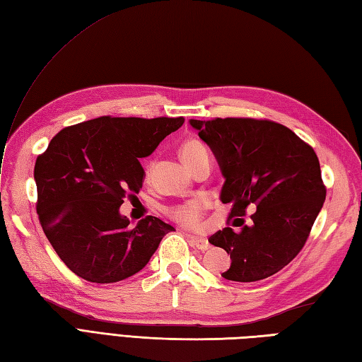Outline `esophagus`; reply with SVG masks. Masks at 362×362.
I'll list each match as a JSON object with an SVG mask.
<instances>
[{
	"label": "esophagus",
	"mask_w": 362,
	"mask_h": 362,
	"mask_svg": "<svg viewBox=\"0 0 362 362\" xmlns=\"http://www.w3.org/2000/svg\"><path fill=\"white\" fill-rule=\"evenodd\" d=\"M187 238L192 241V244L195 245L197 249H199L201 252L210 249V243L206 240V238H199V236H195V235H189Z\"/></svg>",
	"instance_id": "34e87169"
}]
</instances>
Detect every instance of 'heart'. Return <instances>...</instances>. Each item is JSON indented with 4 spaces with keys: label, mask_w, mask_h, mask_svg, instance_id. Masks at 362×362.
<instances>
[{
    "label": "heart",
    "mask_w": 362,
    "mask_h": 362,
    "mask_svg": "<svg viewBox=\"0 0 362 362\" xmlns=\"http://www.w3.org/2000/svg\"><path fill=\"white\" fill-rule=\"evenodd\" d=\"M206 152H207L206 146L199 143V141H187V143H184L181 147V160L187 165L195 160L198 155L206 153ZM204 211H206V201L197 198V199H190L170 207L169 215L173 221L181 224L182 227L197 228L201 226Z\"/></svg>",
    "instance_id": "heart-1"
}]
</instances>
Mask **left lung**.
<instances>
[{
    "mask_svg": "<svg viewBox=\"0 0 362 362\" xmlns=\"http://www.w3.org/2000/svg\"><path fill=\"white\" fill-rule=\"evenodd\" d=\"M198 136L214 152L224 176L221 199L230 202L228 218H238L235 232L226 227L209 243L230 255V269L221 276L253 283L275 275L304 247L325 201L321 167L313 148L278 122L252 118L190 119ZM257 207L252 226L240 216Z\"/></svg>",
    "mask_w": 362,
    "mask_h": 362,
    "instance_id": "1",
    "label": "left lung"
}]
</instances>
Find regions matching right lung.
Instances as JSON below:
<instances>
[{
  "label": "right lung",
  "mask_w": 362,
  "mask_h": 362,
  "mask_svg": "<svg viewBox=\"0 0 362 362\" xmlns=\"http://www.w3.org/2000/svg\"><path fill=\"white\" fill-rule=\"evenodd\" d=\"M184 118L101 117L66 127L35 164L44 233L75 275L109 284L135 275L175 228L156 216L132 226L119 214L144 182L151 155Z\"/></svg>",
  "instance_id": "right-lung-1"
}]
</instances>
